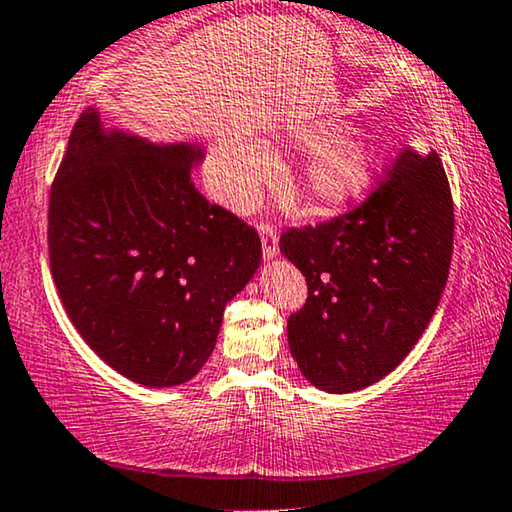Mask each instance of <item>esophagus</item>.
Segmentation results:
<instances>
[{"label":"esophagus","instance_id":"esophagus-1","mask_svg":"<svg viewBox=\"0 0 512 512\" xmlns=\"http://www.w3.org/2000/svg\"><path fill=\"white\" fill-rule=\"evenodd\" d=\"M259 236H262V253L266 259L278 255V229L271 222H259Z\"/></svg>","mask_w":512,"mask_h":512}]
</instances>
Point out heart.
I'll list each match as a JSON object with an SVG mask.
<instances>
[{
	"label": "heart",
	"instance_id": "b5f03b06",
	"mask_svg": "<svg viewBox=\"0 0 512 512\" xmlns=\"http://www.w3.org/2000/svg\"><path fill=\"white\" fill-rule=\"evenodd\" d=\"M306 143H318L308 160L304 190L322 208L343 206L371 183L378 167V148L357 136H329L327 129L306 134ZM215 187L229 204L243 206L255 197L271 171L269 150L248 141H232L215 155Z\"/></svg>",
	"mask_w": 512,
	"mask_h": 512
}]
</instances>
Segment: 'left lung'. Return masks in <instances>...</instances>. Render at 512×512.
Instances as JSON below:
<instances>
[{
	"mask_svg": "<svg viewBox=\"0 0 512 512\" xmlns=\"http://www.w3.org/2000/svg\"><path fill=\"white\" fill-rule=\"evenodd\" d=\"M455 206L438 155L401 148L362 204L320 225L287 227L280 253L306 276L287 320L301 373L355 392L397 369L448 283Z\"/></svg>",
	"mask_w": 512,
	"mask_h": 512,
	"instance_id": "8db88e82",
	"label": "left lung"
}]
</instances>
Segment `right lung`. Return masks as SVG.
Masks as SVG:
<instances>
[{
    "mask_svg": "<svg viewBox=\"0 0 512 512\" xmlns=\"http://www.w3.org/2000/svg\"><path fill=\"white\" fill-rule=\"evenodd\" d=\"M194 153L71 129L48 201L55 287L83 341L122 376L174 387L197 376L222 313L262 257L255 227L192 181Z\"/></svg>",
    "mask_w": 512,
    "mask_h": 512,
    "instance_id": "add662e5",
    "label": "right lung"
}]
</instances>
